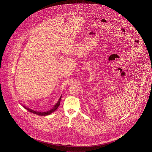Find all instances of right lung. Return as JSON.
I'll use <instances>...</instances> for the list:
<instances>
[{"label": "right lung", "instance_id": "add662e5", "mask_svg": "<svg viewBox=\"0 0 152 152\" xmlns=\"http://www.w3.org/2000/svg\"><path fill=\"white\" fill-rule=\"evenodd\" d=\"M61 97H62V95L60 97L59 100L56 103V104L55 105L53 106V107L51 110H50L46 111V112H39V111H34L33 110H32V109H29V108H28V107H26V106H23V107H24L26 109H27L28 111H29V112H31V113H33V114H37V115H41V116H46V115H50V114H51L52 113L54 112V111L58 108V107L60 106V101H61Z\"/></svg>", "mask_w": 152, "mask_h": 152}]
</instances>
